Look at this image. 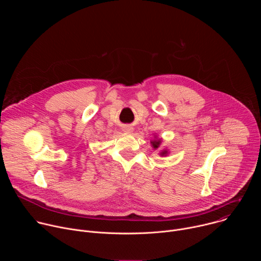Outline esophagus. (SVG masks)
<instances>
[{
    "instance_id": "34e87169",
    "label": "esophagus",
    "mask_w": 261,
    "mask_h": 261,
    "mask_svg": "<svg viewBox=\"0 0 261 261\" xmlns=\"http://www.w3.org/2000/svg\"><path fill=\"white\" fill-rule=\"evenodd\" d=\"M123 131H124V132H127V133H131V132L133 131V128H132L131 126H125V127L123 128Z\"/></svg>"
}]
</instances>
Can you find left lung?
I'll list each match as a JSON object with an SVG mask.
<instances>
[{"instance_id":"1","label":"left lung","mask_w":261,"mask_h":261,"mask_svg":"<svg viewBox=\"0 0 261 261\" xmlns=\"http://www.w3.org/2000/svg\"><path fill=\"white\" fill-rule=\"evenodd\" d=\"M161 142H162V140H161V139H158V138H156L155 140H152V141H151L152 146L155 148V150H157V148L160 146ZM167 154H168V151H167V150H162L161 153H160L161 156H166Z\"/></svg>"}]
</instances>
